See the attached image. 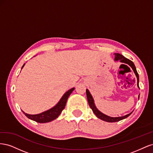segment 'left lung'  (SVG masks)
Here are the masks:
<instances>
[{
	"instance_id": "8db88e82",
	"label": "left lung",
	"mask_w": 153,
	"mask_h": 153,
	"mask_svg": "<svg viewBox=\"0 0 153 153\" xmlns=\"http://www.w3.org/2000/svg\"><path fill=\"white\" fill-rule=\"evenodd\" d=\"M114 55H115V61H119L124 63V64H128V65L129 66H131V68L133 69V70L134 71V73H135V75L137 76V85L138 87H139V86H138V82H139V76H138V74L137 71V69H136V68H135V64H134V63L130 61V60L124 57L123 55L119 54V53H114ZM124 64H121V66L123 65ZM127 66V65H126ZM86 95H87V100H88V103H89V105L90 106L92 110V112H93L94 113V114L96 115L97 117H98L99 119L103 120V121H106V122H109V123H114V122H117V121H121V120L122 119H124L125 118L128 117L129 115H130L132 112H131L130 114H127L126 115H124V116H123V117H111L110 116H108V115H106L103 114L101 113V112H100V111L96 108V107L95 106V105L94 103V101H93V99H92V96L91 95L90 92L89 91V90L88 89H86ZM140 96V94H139ZM139 96H138V98H139Z\"/></svg>"
}]
</instances>
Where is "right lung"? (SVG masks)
Instances as JSON below:
<instances>
[{"label":"right lung","instance_id":"obj_1","mask_svg":"<svg viewBox=\"0 0 153 153\" xmlns=\"http://www.w3.org/2000/svg\"><path fill=\"white\" fill-rule=\"evenodd\" d=\"M24 66V65L22 66V68ZM75 88H72V89H69L68 91H67L64 96L62 97L61 100L59 101V102L55 105L54 107L51 108L47 111H45L44 112H42L39 114L36 115H30L26 114L24 112V114L25 115V116L28 117L29 119L33 120V121L39 123H45L53 121V120L55 119L58 117L59 115L62 112V111L65 108L66 103L67 100L69 96L71 94Z\"/></svg>","mask_w":153,"mask_h":153}]
</instances>
